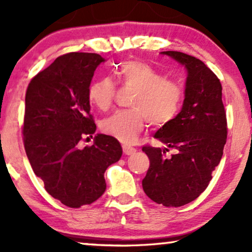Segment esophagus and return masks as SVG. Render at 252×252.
I'll use <instances>...</instances> for the list:
<instances>
[{
  "label": "esophagus",
  "mask_w": 252,
  "mask_h": 252,
  "mask_svg": "<svg viewBox=\"0 0 252 252\" xmlns=\"http://www.w3.org/2000/svg\"><path fill=\"white\" fill-rule=\"evenodd\" d=\"M123 150H124V154L128 155V156H129V155H133L136 151L135 148H133L130 146H126V144H125V146H123Z\"/></svg>",
  "instance_id": "obj_1"
}]
</instances>
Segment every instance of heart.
Returning <instances> with one entry per match:
<instances>
[{
  "label": "heart",
  "instance_id": "1",
  "mask_svg": "<svg viewBox=\"0 0 252 252\" xmlns=\"http://www.w3.org/2000/svg\"><path fill=\"white\" fill-rule=\"evenodd\" d=\"M116 74L127 87L135 89L130 110H122L103 119L101 128L123 143H133L146 125L161 126L171 122L181 108V87L143 62H124ZM115 84L108 77L99 78L88 88V99L99 110L111 105Z\"/></svg>",
  "mask_w": 252,
  "mask_h": 252
}]
</instances>
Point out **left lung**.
Listing matches in <instances>:
<instances>
[{"label": "left lung", "mask_w": 252, "mask_h": 252, "mask_svg": "<svg viewBox=\"0 0 252 252\" xmlns=\"http://www.w3.org/2000/svg\"><path fill=\"white\" fill-rule=\"evenodd\" d=\"M187 71L181 111L155 133V139L176 150L143 147L150 166L142 180L146 195L157 204L182 206L208 187L222 157L227 137L222 88L217 75L197 58L180 51H163Z\"/></svg>", "instance_id": "8db88e82"}]
</instances>
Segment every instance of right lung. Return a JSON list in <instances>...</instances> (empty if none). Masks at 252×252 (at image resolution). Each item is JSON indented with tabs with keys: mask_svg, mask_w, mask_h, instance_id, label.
I'll return each mask as SVG.
<instances>
[{
	"mask_svg": "<svg viewBox=\"0 0 252 252\" xmlns=\"http://www.w3.org/2000/svg\"><path fill=\"white\" fill-rule=\"evenodd\" d=\"M103 62L98 54L63 55L27 87L23 128L27 158L46 190L70 208L101 197L104 172L123 155L118 140L105 134H96L92 147H79L96 130L88 88Z\"/></svg>",
	"mask_w": 252,
	"mask_h": 252,
	"instance_id": "obj_1",
	"label": "right lung"
}]
</instances>
